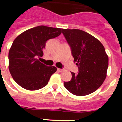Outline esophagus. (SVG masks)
Segmentation results:
<instances>
[{"label":"esophagus","instance_id":"obj_1","mask_svg":"<svg viewBox=\"0 0 122 122\" xmlns=\"http://www.w3.org/2000/svg\"><path fill=\"white\" fill-rule=\"evenodd\" d=\"M57 70L59 71V72H63L65 71L64 69H61V68H58Z\"/></svg>","mask_w":122,"mask_h":122}]
</instances>
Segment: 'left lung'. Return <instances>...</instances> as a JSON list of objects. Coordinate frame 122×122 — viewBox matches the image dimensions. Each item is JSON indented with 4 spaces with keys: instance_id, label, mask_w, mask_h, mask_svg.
Instances as JSON below:
<instances>
[{
    "instance_id": "8db88e82",
    "label": "left lung",
    "mask_w": 122,
    "mask_h": 122,
    "mask_svg": "<svg viewBox=\"0 0 122 122\" xmlns=\"http://www.w3.org/2000/svg\"><path fill=\"white\" fill-rule=\"evenodd\" d=\"M62 33L79 69L77 74L71 72V79L65 82V87L74 95L93 93L106 77L109 59L104 46L94 36L79 29H62Z\"/></svg>"
}]
</instances>
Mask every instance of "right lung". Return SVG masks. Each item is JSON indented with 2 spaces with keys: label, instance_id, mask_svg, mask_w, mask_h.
I'll return each mask as SVG.
<instances>
[{
  "label": "right lung",
  "instance_id": "obj_1",
  "mask_svg": "<svg viewBox=\"0 0 122 122\" xmlns=\"http://www.w3.org/2000/svg\"><path fill=\"white\" fill-rule=\"evenodd\" d=\"M61 33L62 29L39 25L16 38L9 51L8 68L18 84L29 90H39L48 84L57 68L46 66L37 58L43 55L46 41Z\"/></svg>",
  "mask_w": 122,
  "mask_h": 122
}]
</instances>
